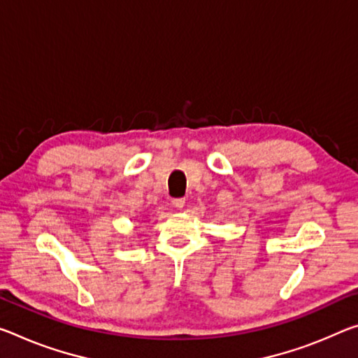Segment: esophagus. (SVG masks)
<instances>
[{
  "instance_id": "obj_1",
  "label": "esophagus",
  "mask_w": 358,
  "mask_h": 358,
  "mask_svg": "<svg viewBox=\"0 0 358 358\" xmlns=\"http://www.w3.org/2000/svg\"><path fill=\"white\" fill-rule=\"evenodd\" d=\"M172 206L177 207V208H183V207H185V199H183V197H178V199H173V201H172Z\"/></svg>"
}]
</instances>
